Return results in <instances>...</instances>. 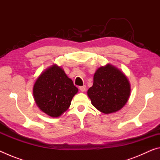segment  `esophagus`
<instances>
[{"label": "esophagus", "instance_id": "esophagus-1", "mask_svg": "<svg viewBox=\"0 0 160 160\" xmlns=\"http://www.w3.org/2000/svg\"><path fill=\"white\" fill-rule=\"evenodd\" d=\"M85 90H86V86L85 85H83V86L80 87V90L81 92H85Z\"/></svg>", "mask_w": 160, "mask_h": 160}]
</instances>
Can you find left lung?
<instances>
[{
  "instance_id": "1",
  "label": "left lung",
  "mask_w": 160,
  "mask_h": 160,
  "mask_svg": "<svg viewBox=\"0 0 160 160\" xmlns=\"http://www.w3.org/2000/svg\"><path fill=\"white\" fill-rule=\"evenodd\" d=\"M130 94L131 85L126 75L109 63L96 70L93 85L88 90L92 104L106 114L122 109Z\"/></svg>"
}]
</instances>
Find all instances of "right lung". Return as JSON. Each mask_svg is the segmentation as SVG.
I'll use <instances>...</instances> for the list:
<instances>
[{
    "mask_svg": "<svg viewBox=\"0 0 160 160\" xmlns=\"http://www.w3.org/2000/svg\"><path fill=\"white\" fill-rule=\"evenodd\" d=\"M78 89L63 69L53 64L43 71L33 87L34 101L39 109L53 118L61 116L68 109Z\"/></svg>",
    "mask_w": 160,
    "mask_h": 160,
    "instance_id": "add662e5",
    "label": "right lung"
}]
</instances>
